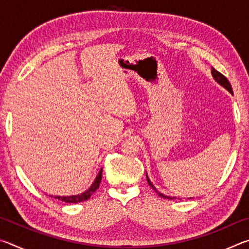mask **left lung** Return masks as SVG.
<instances>
[{"mask_svg":"<svg viewBox=\"0 0 249 249\" xmlns=\"http://www.w3.org/2000/svg\"><path fill=\"white\" fill-rule=\"evenodd\" d=\"M211 73H212V77H213V79L215 80V81L220 84V86H222L223 88H224V89H226L227 91L230 92L231 94H233V89H231V83H230V81L229 80H227L224 75H223L221 72H218L217 70H215L214 68H212L211 69ZM146 178H147V182H148V184L150 185V188L153 189V190H155V192L157 193V195L160 196V197H163V199H167V200H174V199H177V196H165V195H162V193H160L157 189H156V187L155 185L151 183V181L149 180V178H148V176H147V172H146ZM191 199V197H190Z\"/></svg>","mask_w":249,"mask_h":249,"instance_id":"8db88e82","label":"left lung"}]
</instances>
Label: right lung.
Segmentation results:
<instances>
[{
	"label": "right lung",
	"mask_w": 249,
	"mask_h": 249,
	"mask_svg": "<svg viewBox=\"0 0 249 249\" xmlns=\"http://www.w3.org/2000/svg\"><path fill=\"white\" fill-rule=\"evenodd\" d=\"M101 180H102V169H100L98 176L95 177V179L92 184L90 185L89 189H87L86 191H83L80 195H74V196H53L49 195V196L54 197V199L60 200L62 202H66V203H79V202H83L87 201L88 199H90V196L93 195V193L98 190V188L100 187Z\"/></svg>",
	"instance_id": "1"
}]
</instances>
